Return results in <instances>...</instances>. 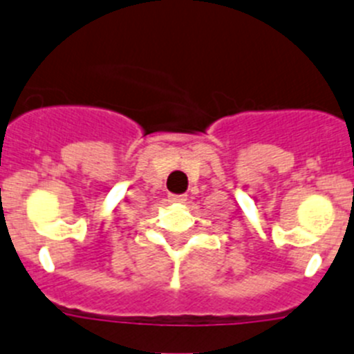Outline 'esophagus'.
Segmentation results:
<instances>
[{
	"mask_svg": "<svg viewBox=\"0 0 354 354\" xmlns=\"http://www.w3.org/2000/svg\"><path fill=\"white\" fill-rule=\"evenodd\" d=\"M169 198L173 202H183V201H187V197H185V195H169Z\"/></svg>",
	"mask_w": 354,
	"mask_h": 354,
	"instance_id": "obj_1",
	"label": "esophagus"
}]
</instances>
